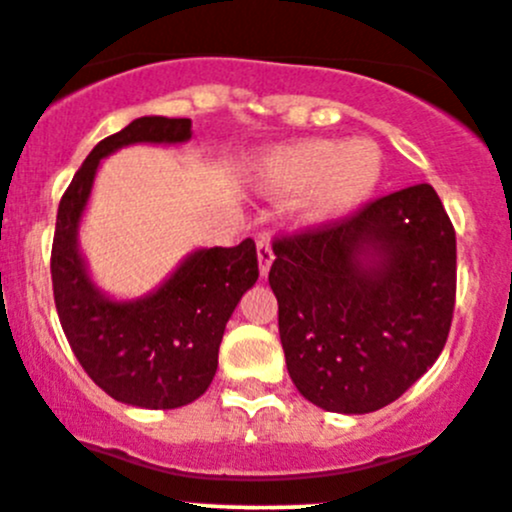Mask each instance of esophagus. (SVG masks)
I'll return each instance as SVG.
<instances>
[{
	"instance_id": "obj_1",
	"label": "esophagus",
	"mask_w": 512,
	"mask_h": 512,
	"mask_svg": "<svg viewBox=\"0 0 512 512\" xmlns=\"http://www.w3.org/2000/svg\"><path fill=\"white\" fill-rule=\"evenodd\" d=\"M256 251H258V268H261V276H268L273 263V246H271V236L261 234L256 241Z\"/></svg>"
}]
</instances>
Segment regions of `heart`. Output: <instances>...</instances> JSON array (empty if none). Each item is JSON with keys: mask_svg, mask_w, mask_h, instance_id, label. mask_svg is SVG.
Segmentation results:
<instances>
[{"mask_svg": "<svg viewBox=\"0 0 512 512\" xmlns=\"http://www.w3.org/2000/svg\"><path fill=\"white\" fill-rule=\"evenodd\" d=\"M382 170V150L370 140H300L263 160V182L273 192H303L300 217L323 224L367 202Z\"/></svg>", "mask_w": 512, "mask_h": 512, "instance_id": "b5f03b06", "label": "heart"}]
</instances>
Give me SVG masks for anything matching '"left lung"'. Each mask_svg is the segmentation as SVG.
<instances>
[{
    "label": "left lung",
    "mask_w": 512,
    "mask_h": 512,
    "mask_svg": "<svg viewBox=\"0 0 512 512\" xmlns=\"http://www.w3.org/2000/svg\"><path fill=\"white\" fill-rule=\"evenodd\" d=\"M288 374L315 407L367 414L436 360L456 303V231L431 184L273 241Z\"/></svg>",
    "instance_id": "8db88e82"
}]
</instances>
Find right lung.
Segmentation results:
<instances>
[{
    "instance_id": "add662e5",
    "label": "right lung",
    "mask_w": 512,
    "mask_h": 512,
    "mask_svg": "<svg viewBox=\"0 0 512 512\" xmlns=\"http://www.w3.org/2000/svg\"><path fill=\"white\" fill-rule=\"evenodd\" d=\"M189 138V118L133 120L93 147L63 192L56 217L51 281L61 328L88 377L130 407L177 409L207 392L226 323L258 278L254 239L194 251L157 291L138 300L105 298L88 276L78 224L100 160L135 142L177 145Z\"/></svg>"
}]
</instances>
